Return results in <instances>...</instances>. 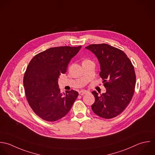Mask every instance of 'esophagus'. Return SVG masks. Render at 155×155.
Returning a JSON list of instances; mask_svg holds the SVG:
<instances>
[{"label":"esophagus","instance_id":"obj_1","mask_svg":"<svg viewBox=\"0 0 155 155\" xmlns=\"http://www.w3.org/2000/svg\"><path fill=\"white\" fill-rule=\"evenodd\" d=\"M87 93V92L86 91H81L79 92V94L81 95H84Z\"/></svg>","mask_w":155,"mask_h":155}]
</instances>
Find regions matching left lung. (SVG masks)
Masks as SVG:
<instances>
[{
  "label": "left lung",
  "mask_w": 155,
  "mask_h": 155,
  "mask_svg": "<svg viewBox=\"0 0 155 155\" xmlns=\"http://www.w3.org/2000/svg\"><path fill=\"white\" fill-rule=\"evenodd\" d=\"M86 49L98 58L100 76L106 89V93L100 95L96 91L92 92L95 99L92 109L101 118H114L126 109L134 95L136 83L134 67L123 51L109 45H90Z\"/></svg>",
  "instance_id": "1"
}]
</instances>
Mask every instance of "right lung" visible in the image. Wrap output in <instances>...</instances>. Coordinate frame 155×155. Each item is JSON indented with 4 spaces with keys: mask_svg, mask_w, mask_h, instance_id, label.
Wrapping results in <instances>:
<instances>
[{
    "mask_svg": "<svg viewBox=\"0 0 155 155\" xmlns=\"http://www.w3.org/2000/svg\"><path fill=\"white\" fill-rule=\"evenodd\" d=\"M81 48H51L37 54L29 62L23 77L25 92L30 107L41 119L58 120L69 112L77 99L78 93L75 91L61 94L58 80Z\"/></svg>",
    "mask_w": 155,
    "mask_h": 155,
    "instance_id": "1",
    "label": "right lung"
}]
</instances>
